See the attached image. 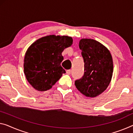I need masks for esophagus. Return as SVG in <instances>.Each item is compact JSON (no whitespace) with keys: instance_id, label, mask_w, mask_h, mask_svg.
<instances>
[{"instance_id":"34e87169","label":"esophagus","mask_w":133,"mask_h":133,"mask_svg":"<svg viewBox=\"0 0 133 133\" xmlns=\"http://www.w3.org/2000/svg\"><path fill=\"white\" fill-rule=\"evenodd\" d=\"M71 73V69H68V70L66 71V74H68V75H70Z\"/></svg>"}]
</instances>
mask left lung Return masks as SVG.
<instances>
[{
  "label": "left lung",
  "mask_w": 133,
  "mask_h": 133,
  "mask_svg": "<svg viewBox=\"0 0 133 133\" xmlns=\"http://www.w3.org/2000/svg\"><path fill=\"white\" fill-rule=\"evenodd\" d=\"M79 48L84 62V73L75 81V87L86 97H96L111 82L113 73L112 56L107 48L93 39H81Z\"/></svg>",
  "instance_id": "left-lung-1"
}]
</instances>
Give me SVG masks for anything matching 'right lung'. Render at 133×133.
Segmentation results:
<instances>
[{
  "label": "right lung",
  "mask_w": 133,
  "mask_h": 133,
  "mask_svg": "<svg viewBox=\"0 0 133 133\" xmlns=\"http://www.w3.org/2000/svg\"><path fill=\"white\" fill-rule=\"evenodd\" d=\"M72 43L68 36L51 35L33 43L26 50L24 69L26 78L38 91L50 89L66 73L61 66L62 52Z\"/></svg>",
  "instance_id": "right-lung-1"
}]
</instances>
